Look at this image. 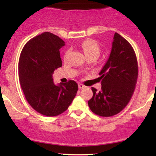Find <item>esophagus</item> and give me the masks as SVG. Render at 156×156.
Returning a JSON list of instances; mask_svg holds the SVG:
<instances>
[{"label":"esophagus","instance_id":"esophagus-1","mask_svg":"<svg viewBox=\"0 0 156 156\" xmlns=\"http://www.w3.org/2000/svg\"><path fill=\"white\" fill-rule=\"evenodd\" d=\"M84 87H85V86L84 85H83V84H81V83H80V84H78V88L79 89H83Z\"/></svg>","mask_w":156,"mask_h":156}]
</instances>
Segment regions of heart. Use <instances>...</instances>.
Returning <instances> with one entry per match:
<instances>
[{
    "instance_id": "b5f03b06",
    "label": "heart",
    "mask_w": 156,
    "mask_h": 156,
    "mask_svg": "<svg viewBox=\"0 0 156 156\" xmlns=\"http://www.w3.org/2000/svg\"><path fill=\"white\" fill-rule=\"evenodd\" d=\"M81 48L83 50L84 54L86 55L87 58L94 57L98 58V57L101 53V48H100L99 44L94 39H86L81 43ZM69 51H66L64 57H67L69 54Z\"/></svg>"
}]
</instances>
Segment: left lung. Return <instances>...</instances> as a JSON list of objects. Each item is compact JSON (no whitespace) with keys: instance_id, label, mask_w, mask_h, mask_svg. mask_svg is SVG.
Returning a JSON list of instances; mask_svg holds the SVG:
<instances>
[{"instance_id":"left-lung-1","label":"left lung","mask_w":156,"mask_h":156,"mask_svg":"<svg viewBox=\"0 0 156 156\" xmlns=\"http://www.w3.org/2000/svg\"><path fill=\"white\" fill-rule=\"evenodd\" d=\"M101 90L92 87L91 111L101 117L117 114L129 103L138 78L136 55L128 41L115 33L108 61L100 72Z\"/></svg>"}]
</instances>
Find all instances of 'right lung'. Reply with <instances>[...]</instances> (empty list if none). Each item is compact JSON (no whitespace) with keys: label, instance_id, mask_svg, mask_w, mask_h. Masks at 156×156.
<instances>
[{"label":"right lung","instance_id":"right-lung-1","mask_svg":"<svg viewBox=\"0 0 156 156\" xmlns=\"http://www.w3.org/2000/svg\"><path fill=\"white\" fill-rule=\"evenodd\" d=\"M64 45L58 36L44 32L30 39L20 55L19 80L26 99L35 111L47 117L65 112L78 92L74 80L53 83L54 70L62 66L59 49Z\"/></svg>","mask_w":156,"mask_h":156}]
</instances>
